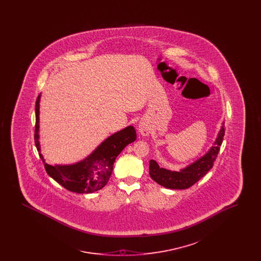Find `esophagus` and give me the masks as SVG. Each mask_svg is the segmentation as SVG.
<instances>
[{
    "mask_svg": "<svg viewBox=\"0 0 261 261\" xmlns=\"http://www.w3.org/2000/svg\"><path fill=\"white\" fill-rule=\"evenodd\" d=\"M139 132L143 135V136H148L149 134V128L146 123H140L139 124Z\"/></svg>",
    "mask_w": 261,
    "mask_h": 261,
    "instance_id": "esophagus-1",
    "label": "esophagus"
}]
</instances>
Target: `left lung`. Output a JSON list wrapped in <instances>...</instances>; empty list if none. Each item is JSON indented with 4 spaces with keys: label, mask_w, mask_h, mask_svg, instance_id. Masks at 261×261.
Returning <instances> with one entry per match:
<instances>
[{
    "label": "left lung",
    "mask_w": 261,
    "mask_h": 261,
    "mask_svg": "<svg viewBox=\"0 0 261 261\" xmlns=\"http://www.w3.org/2000/svg\"><path fill=\"white\" fill-rule=\"evenodd\" d=\"M225 129L221 127L218 137L214 143V146L210 151L200 158L197 162L192 163L181 171H170L164 168H161L160 165L154 161H149V176L158 184L168 189H188L196 184L207 173L215 162L220 146L223 141Z\"/></svg>",
    "instance_id": "obj_1"
}]
</instances>
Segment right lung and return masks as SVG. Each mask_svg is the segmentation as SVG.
<instances>
[{"mask_svg": "<svg viewBox=\"0 0 261 261\" xmlns=\"http://www.w3.org/2000/svg\"><path fill=\"white\" fill-rule=\"evenodd\" d=\"M39 101L38 96L35 106V145L39 146ZM136 131L133 126H128L123 130L113 134L105 140L97 149L83 162L73 165H50L44 162L46 172L60 185L70 192L78 194H90L99 191L109 182L116 156L128 144L136 140ZM41 160L43 156L39 153Z\"/></svg>", "mask_w": 261, "mask_h": 261, "instance_id": "obj_1", "label": "right lung"}]
</instances>
